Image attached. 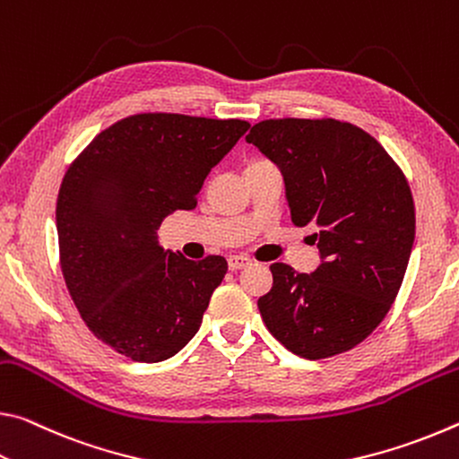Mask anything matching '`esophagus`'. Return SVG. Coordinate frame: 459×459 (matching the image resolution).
<instances>
[{
  "label": "esophagus",
  "instance_id": "1",
  "mask_svg": "<svg viewBox=\"0 0 459 459\" xmlns=\"http://www.w3.org/2000/svg\"><path fill=\"white\" fill-rule=\"evenodd\" d=\"M247 264H250V258H247V256H230V258H228V266H230V270L246 268Z\"/></svg>",
  "mask_w": 459,
  "mask_h": 459
}]
</instances>
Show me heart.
I'll use <instances>...</instances> for the list:
<instances>
[{"mask_svg":"<svg viewBox=\"0 0 459 459\" xmlns=\"http://www.w3.org/2000/svg\"><path fill=\"white\" fill-rule=\"evenodd\" d=\"M250 164H268V162H264V160H256V162H250ZM250 164H247V167H250Z\"/></svg>","mask_w":459,"mask_h":459,"instance_id":"heart-1","label":"heart"}]
</instances>
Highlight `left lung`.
Masks as SVG:
<instances>
[{
    "label": "left lung",
    "mask_w": 459,
    "mask_h": 459,
    "mask_svg": "<svg viewBox=\"0 0 459 459\" xmlns=\"http://www.w3.org/2000/svg\"><path fill=\"white\" fill-rule=\"evenodd\" d=\"M281 169L299 228L321 264L274 262L258 299L268 332L292 354L323 359L362 343L393 307L415 242V203L403 170L370 134L340 119H264L246 136Z\"/></svg>",
    "instance_id": "1"
}]
</instances>
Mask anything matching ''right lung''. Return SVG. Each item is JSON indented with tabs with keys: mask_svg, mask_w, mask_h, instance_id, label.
Instances as JSON below:
<instances>
[{
	"mask_svg": "<svg viewBox=\"0 0 459 459\" xmlns=\"http://www.w3.org/2000/svg\"><path fill=\"white\" fill-rule=\"evenodd\" d=\"M244 119L138 114L73 160L56 199L60 268L85 325L134 362H162L199 332L223 256L159 244L162 220L195 209L203 180L247 132Z\"/></svg>",
	"mask_w": 459,
	"mask_h": 459,
	"instance_id": "add662e5",
	"label": "right lung"
}]
</instances>
